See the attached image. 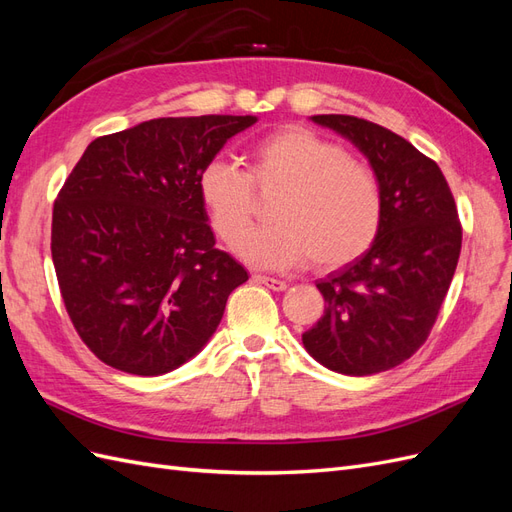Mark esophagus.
Returning <instances> with one entry per match:
<instances>
[{"label":"esophagus","instance_id":"esophagus-1","mask_svg":"<svg viewBox=\"0 0 512 512\" xmlns=\"http://www.w3.org/2000/svg\"><path fill=\"white\" fill-rule=\"evenodd\" d=\"M252 280H254L256 284H262V286H267V288L275 290V292H282V290H286V286H288L284 280H275V277H269V275H252Z\"/></svg>","mask_w":512,"mask_h":512}]
</instances>
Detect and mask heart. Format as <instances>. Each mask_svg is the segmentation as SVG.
Listing matches in <instances>:
<instances>
[{
	"instance_id": "1",
	"label": "heart",
	"mask_w": 512,
	"mask_h": 512,
	"mask_svg": "<svg viewBox=\"0 0 512 512\" xmlns=\"http://www.w3.org/2000/svg\"><path fill=\"white\" fill-rule=\"evenodd\" d=\"M259 191L280 189L273 225L251 233L237 254L256 267L290 269L309 256L333 269L359 258L382 222V188L371 166L303 126L262 136L250 149V170L211 158L198 175V196L211 228L235 245L249 229Z\"/></svg>"
}]
</instances>
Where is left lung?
Returning <instances> with one entry per match:
<instances>
[{
	"instance_id": "left-lung-1",
	"label": "left lung",
	"mask_w": 512,
	"mask_h": 512,
	"mask_svg": "<svg viewBox=\"0 0 512 512\" xmlns=\"http://www.w3.org/2000/svg\"><path fill=\"white\" fill-rule=\"evenodd\" d=\"M359 147L382 188V222L369 250L316 282L324 316L303 346L337 374L371 376L425 344L451 286L461 222L440 166L378 123L314 115Z\"/></svg>"
}]
</instances>
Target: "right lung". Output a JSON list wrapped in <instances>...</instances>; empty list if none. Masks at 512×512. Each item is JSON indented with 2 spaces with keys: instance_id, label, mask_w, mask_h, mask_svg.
I'll return each instance as SVG.
<instances>
[{
  "instance_id": "right-lung-1",
  "label": "right lung",
  "mask_w": 512,
  "mask_h": 512,
  "mask_svg": "<svg viewBox=\"0 0 512 512\" xmlns=\"http://www.w3.org/2000/svg\"><path fill=\"white\" fill-rule=\"evenodd\" d=\"M252 115L160 117L91 141L53 205L66 312L98 359L162 376L203 350L247 271L215 247L198 175Z\"/></svg>"
}]
</instances>
